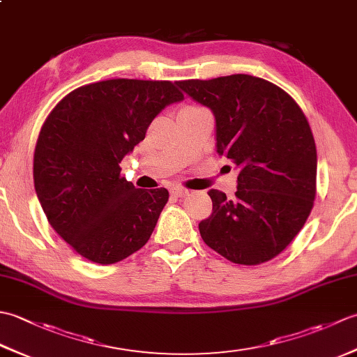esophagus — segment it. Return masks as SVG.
<instances>
[{"label": "esophagus", "instance_id": "34e87169", "mask_svg": "<svg viewBox=\"0 0 357 357\" xmlns=\"http://www.w3.org/2000/svg\"><path fill=\"white\" fill-rule=\"evenodd\" d=\"M172 195L176 196V198H185V196L190 195V190H187L184 187H176L172 188Z\"/></svg>", "mask_w": 357, "mask_h": 357}]
</instances>
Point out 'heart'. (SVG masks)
Returning <instances> with one entry per match:
<instances>
[{
	"label": "heart",
	"mask_w": 357,
	"mask_h": 357,
	"mask_svg": "<svg viewBox=\"0 0 357 357\" xmlns=\"http://www.w3.org/2000/svg\"><path fill=\"white\" fill-rule=\"evenodd\" d=\"M198 109H202V107H196V105H188V107H185L184 110H198Z\"/></svg>",
	"instance_id": "b5f03b06"
}]
</instances>
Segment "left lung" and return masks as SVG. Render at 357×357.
<instances>
[{
  "label": "left lung",
  "mask_w": 357,
  "mask_h": 357,
  "mask_svg": "<svg viewBox=\"0 0 357 357\" xmlns=\"http://www.w3.org/2000/svg\"><path fill=\"white\" fill-rule=\"evenodd\" d=\"M176 84L213 112L218 153L241 172L234 198L211 188L204 242L241 265L267 262L290 245L312 213L317 153L308 121L293 98L252 75Z\"/></svg>",
  "instance_id": "obj_1"
}]
</instances>
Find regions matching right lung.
Returning a JSON list of instances; mask_svg holds the SVG:
<instances>
[{
    "label": "right lung",
    "instance_id": "add662e5",
    "mask_svg": "<svg viewBox=\"0 0 357 357\" xmlns=\"http://www.w3.org/2000/svg\"><path fill=\"white\" fill-rule=\"evenodd\" d=\"M183 98L172 81L107 79L72 90L45 118L33 155L36 196L82 257L109 265L147 244L169 192L136 188L119 164L158 113Z\"/></svg>",
    "mask_w": 357,
    "mask_h": 357
}]
</instances>
